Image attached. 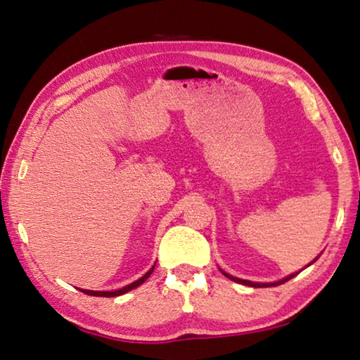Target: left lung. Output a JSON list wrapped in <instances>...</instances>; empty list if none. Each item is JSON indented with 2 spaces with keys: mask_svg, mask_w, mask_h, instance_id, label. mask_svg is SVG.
<instances>
[{
  "mask_svg": "<svg viewBox=\"0 0 360 360\" xmlns=\"http://www.w3.org/2000/svg\"><path fill=\"white\" fill-rule=\"evenodd\" d=\"M320 257V255L316 256L311 264L309 265H312L316 259ZM309 265H306V266H309ZM304 266V269H306ZM220 271L224 274V276H226L228 279H231V281H234V283H238V284H243V285H248V287H256V288H259V287H276V285H281V284H284V283H287V281H290L292 278H295L297 276V274L300 273H292V274H288V276H285L284 279H279V281H276V283H252V281H246V279H240V278H236V276H231V274H228L226 271H223L221 269H220Z\"/></svg>",
  "mask_w": 360,
  "mask_h": 360,
  "instance_id": "8db88e82",
  "label": "left lung"
}]
</instances>
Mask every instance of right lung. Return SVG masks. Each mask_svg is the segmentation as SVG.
Listing matches in <instances>:
<instances>
[{
  "instance_id": "add662e5",
  "label": "right lung",
  "mask_w": 360,
  "mask_h": 360,
  "mask_svg": "<svg viewBox=\"0 0 360 360\" xmlns=\"http://www.w3.org/2000/svg\"><path fill=\"white\" fill-rule=\"evenodd\" d=\"M156 265V264H154ZM154 265L151 266L150 270H148L142 278L140 279H137V281H134L132 284H128L126 287H123V288H118V290H114V292H96V290H86V288H77V290H81L82 293H86V295H90V297H105V298H110V297H120V295H123V293H128L129 290H132V288H136V287H139V285H142L145 281L151 276V273H153V270H154Z\"/></svg>"
}]
</instances>
